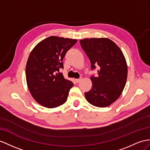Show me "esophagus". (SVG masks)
I'll use <instances>...</instances> for the list:
<instances>
[{
	"mask_svg": "<svg viewBox=\"0 0 150 150\" xmlns=\"http://www.w3.org/2000/svg\"><path fill=\"white\" fill-rule=\"evenodd\" d=\"M82 80V79H75V82L76 83H79V82H80V81H81Z\"/></svg>",
	"mask_w": 150,
	"mask_h": 150,
	"instance_id": "esophagus-1",
	"label": "esophagus"
}]
</instances>
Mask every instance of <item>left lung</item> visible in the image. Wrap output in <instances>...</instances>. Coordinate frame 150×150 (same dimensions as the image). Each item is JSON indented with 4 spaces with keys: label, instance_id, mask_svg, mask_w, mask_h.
<instances>
[{
    "label": "left lung",
    "instance_id": "left-lung-1",
    "mask_svg": "<svg viewBox=\"0 0 150 150\" xmlns=\"http://www.w3.org/2000/svg\"><path fill=\"white\" fill-rule=\"evenodd\" d=\"M80 45L89 57L91 70L98 67V75H92L91 89L85 93L93 106L106 107L121 95L127 78V65L118 46L107 38H84Z\"/></svg>",
    "mask_w": 150,
    "mask_h": 150
}]
</instances>
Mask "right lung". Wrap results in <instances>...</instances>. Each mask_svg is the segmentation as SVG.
I'll return each mask as SVG.
<instances>
[{"label": "right lung", "instance_id": "1", "mask_svg": "<svg viewBox=\"0 0 150 150\" xmlns=\"http://www.w3.org/2000/svg\"><path fill=\"white\" fill-rule=\"evenodd\" d=\"M77 40L51 36L40 42L28 57L26 66V83L35 101L48 108H56L67 101L74 86L62 73L63 59Z\"/></svg>", "mask_w": 150, "mask_h": 150}]
</instances>
